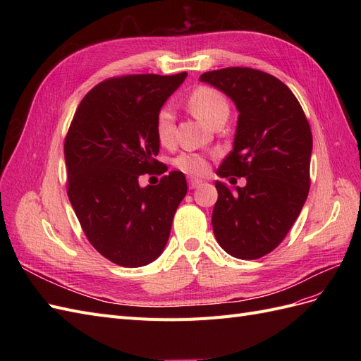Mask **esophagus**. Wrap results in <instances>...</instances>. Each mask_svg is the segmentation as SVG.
Here are the masks:
<instances>
[{"label": "esophagus", "instance_id": "1", "mask_svg": "<svg viewBox=\"0 0 361 361\" xmlns=\"http://www.w3.org/2000/svg\"><path fill=\"white\" fill-rule=\"evenodd\" d=\"M203 183V180H200V179H195V178H190V180H188V185H190V188H197L199 185H202Z\"/></svg>", "mask_w": 361, "mask_h": 361}]
</instances>
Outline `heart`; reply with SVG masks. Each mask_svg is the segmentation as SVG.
Returning <instances> with one entry per match:
<instances>
[{
    "instance_id": "1",
    "label": "heart",
    "mask_w": 361,
    "mask_h": 361,
    "mask_svg": "<svg viewBox=\"0 0 361 361\" xmlns=\"http://www.w3.org/2000/svg\"><path fill=\"white\" fill-rule=\"evenodd\" d=\"M188 106L194 116H197L204 123L212 125L216 117L221 114H227L228 104L226 97L212 87L199 85L188 96ZM155 130L158 141L164 146H169L174 141V116L170 108H161L157 116ZM174 166L180 171L192 174V176H200L207 171V161L199 154L194 152H182L179 157L174 159Z\"/></svg>"
}]
</instances>
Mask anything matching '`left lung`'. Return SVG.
<instances>
[{
	"label": "left lung",
	"mask_w": 361,
	"mask_h": 361,
	"mask_svg": "<svg viewBox=\"0 0 361 361\" xmlns=\"http://www.w3.org/2000/svg\"><path fill=\"white\" fill-rule=\"evenodd\" d=\"M200 81L226 93L239 113L233 150L216 174L247 179L235 190L215 182L214 235L231 256L259 259L285 239L307 199L310 125L289 87L267 72L226 68Z\"/></svg>",
	"instance_id": "left-lung-1"
}]
</instances>
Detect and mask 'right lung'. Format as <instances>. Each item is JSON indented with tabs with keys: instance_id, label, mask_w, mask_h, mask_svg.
Masks as SVG:
<instances>
[{
	"instance_id": "add662e5",
	"label": "right lung",
	"mask_w": 361,
	"mask_h": 361,
	"mask_svg": "<svg viewBox=\"0 0 361 361\" xmlns=\"http://www.w3.org/2000/svg\"><path fill=\"white\" fill-rule=\"evenodd\" d=\"M187 78L125 75L84 96L64 140L68 195L90 244L113 264L137 268L166 248L174 212L187 194L182 171L140 187L145 173H164L155 123L161 106Z\"/></svg>"
}]
</instances>
